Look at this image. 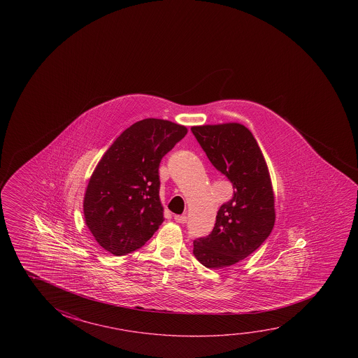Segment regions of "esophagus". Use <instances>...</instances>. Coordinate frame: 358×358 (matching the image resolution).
<instances>
[{"label":"esophagus","instance_id":"1","mask_svg":"<svg viewBox=\"0 0 358 358\" xmlns=\"http://www.w3.org/2000/svg\"><path fill=\"white\" fill-rule=\"evenodd\" d=\"M175 221L178 223H186L187 222V217L183 216V215H175Z\"/></svg>","mask_w":358,"mask_h":358}]
</instances>
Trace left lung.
Wrapping results in <instances>:
<instances>
[{
    "label": "left lung",
    "mask_w": 358,
    "mask_h": 358,
    "mask_svg": "<svg viewBox=\"0 0 358 358\" xmlns=\"http://www.w3.org/2000/svg\"><path fill=\"white\" fill-rule=\"evenodd\" d=\"M191 131L235 189L217 212L211 234L194 241V257L207 268L229 267L255 252L275 226L270 172L257 141L243 124H205Z\"/></svg>",
    "instance_id": "1"
}]
</instances>
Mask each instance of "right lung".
<instances>
[{"label":"right lung","mask_w":358,"mask_h":358,"mask_svg":"<svg viewBox=\"0 0 358 358\" xmlns=\"http://www.w3.org/2000/svg\"><path fill=\"white\" fill-rule=\"evenodd\" d=\"M186 134L181 124L146 118L124 129L102 156L86 188L83 213L106 251L134 252L164 222L159 162Z\"/></svg>","instance_id":"add662e5"}]
</instances>
